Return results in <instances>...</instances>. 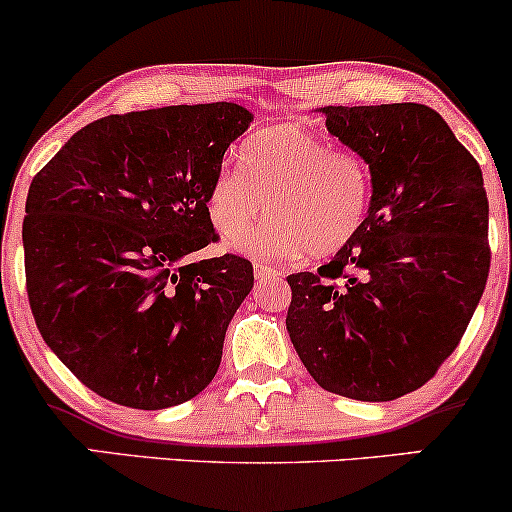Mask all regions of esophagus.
I'll return each instance as SVG.
<instances>
[{
	"label": "esophagus",
	"instance_id": "1",
	"mask_svg": "<svg viewBox=\"0 0 512 512\" xmlns=\"http://www.w3.org/2000/svg\"><path fill=\"white\" fill-rule=\"evenodd\" d=\"M281 272L274 267H267V264H255V279L267 281V279H279Z\"/></svg>",
	"mask_w": 512,
	"mask_h": 512
}]
</instances>
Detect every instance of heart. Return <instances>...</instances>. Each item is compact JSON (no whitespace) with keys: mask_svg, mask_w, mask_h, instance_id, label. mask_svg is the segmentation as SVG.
Segmentation results:
<instances>
[{"mask_svg":"<svg viewBox=\"0 0 512 512\" xmlns=\"http://www.w3.org/2000/svg\"><path fill=\"white\" fill-rule=\"evenodd\" d=\"M268 202L270 221L249 234ZM373 202V173L354 151L301 125L264 127L240 146V170L223 168L207 195L211 226L255 260L327 257L361 233Z\"/></svg>","mask_w":512,"mask_h":512,"instance_id":"heart-1","label":"heart"}]
</instances>
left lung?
I'll return each mask as SVG.
<instances>
[{"mask_svg": "<svg viewBox=\"0 0 512 512\" xmlns=\"http://www.w3.org/2000/svg\"><path fill=\"white\" fill-rule=\"evenodd\" d=\"M320 113L368 161L373 202L332 262L286 279V330L322 390L390 402L436 375L477 310L491 267L484 178L428 105Z\"/></svg>", "mask_w": 512, "mask_h": 512, "instance_id": "obj_1", "label": "left lung"}]
</instances>
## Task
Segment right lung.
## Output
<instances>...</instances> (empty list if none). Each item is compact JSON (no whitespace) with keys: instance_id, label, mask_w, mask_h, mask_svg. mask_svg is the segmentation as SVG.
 Listing matches in <instances>:
<instances>
[{"instance_id":"obj_1","label":"right lung","mask_w":512,"mask_h":512,"mask_svg":"<svg viewBox=\"0 0 512 512\" xmlns=\"http://www.w3.org/2000/svg\"><path fill=\"white\" fill-rule=\"evenodd\" d=\"M250 122L223 101L108 115L33 178L28 303L45 344L96 395L166 409L214 380L255 276L238 255H192L219 238L209 187Z\"/></svg>"}]
</instances>
